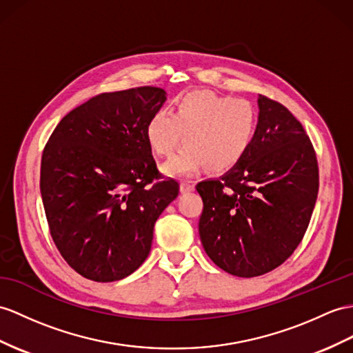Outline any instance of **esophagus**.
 <instances>
[{
	"label": "esophagus",
	"instance_id": "esophagus-1",
	"mask_svg": "<svg viewBox=\"0 0 353 353\" xmlns=\"http://www.w3.org/2000/svg\"><path fill=\"white\" fill-rule=\"evenodd\" d=\"M179 188H181V193H188L194 190V184L190 179H183L181 184H179Z\"/></svg>",
	"mask_w": 353,
	"mask_h": 353
}]
</instances>
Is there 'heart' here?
<instances>
[{"label": "heart", "instance_id": "heart-1", "mask_svg": "<svg viewBox=\"0 0 353 353\" xmlns=\"http://www.w3.org/2000/svg\"><path fill=\"white\" fill-rule=\"evenodd\" d=\"M259 114L250 100L220 96L212 91H192L175 101L174 112L159 109L145 124V137L159 157L166 163L168 175L190 174L203 165L211 174L235 168L252 148Z\"/></svg>", "mask_w": 353, "mask_h": 353}]
</instances>
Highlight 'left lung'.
<instances>
[{"mask_svg":"<svg viewBox=\"0 0 353 353\" xmlns=\"http://www.w3.org/2000/svg\"><path fill=\"white\" fill-rule=\"evenodd\" d=\"M257 103V133L245 157L219 179L196 185L206 254L247 279L276 270L295 252L319 192L316 152L303 124L276 100L259 96Z\"/></svg>","mask_w":353,"mask_h":353,"instance_id":"8db88e82","label":"left lung"}]
</instances>
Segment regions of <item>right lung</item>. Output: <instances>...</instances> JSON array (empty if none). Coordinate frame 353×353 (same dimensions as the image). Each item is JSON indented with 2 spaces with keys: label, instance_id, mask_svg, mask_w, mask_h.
<instances>
[{
  "label": "right lung",
  "instance_id": "add662e5",
  "mask_svg": "<svg viewBox=\"0 0 353 353\" xmlns=\"http://www.w3.org/2000/svg\"><path fill=\"white\" fill-rule=\"evenodd\" d=\"M165 90L101 92L59 121L43 150L40 192L54 243L82 277L108 283L147 259L154 225L179 184L161 174L145 124Z\"/></svg>",
  "mask_w": 353,
  "mask_h": 353
}]
</instances>
